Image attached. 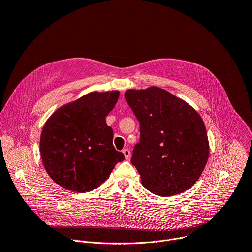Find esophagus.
I'll return each mask as SVG.
<instances>
[{
	"mask_svg": "<svg viewBox=\"0 0 252 252\" xmlns=\"http://www.w3.org/2000/svg\"><path fill=\"white\" fill-rule=\"evenodd\" d=\"M123 154L125 155V158L126 159H128L130 158V151L128 149H125L123 150Z\"/></svg>",
	"mask_w": 252,
	"mask_h": 252,
	"instance_id": "esophagus-1",
	"label": "esophagus"
}]
</instances>
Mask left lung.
Listing matches in <instances>:
<instances>
[{
    "label": "left lung",
    "mask_w": 252,
    "mask_h": 252,
    "mask_svg": "<svg viewBox=\"0 0 252 252\" xmlns=\"http://www.w3.org/2000/svg\"><path fill=\"white\" fill-rule=\"evenodd\" d=\"M125 97L139 122L140 137L131 164L140 174L142 186L159 196L190 189L209 154L200 116L185 100L157 87L128 90Z\"/></svg>",
    "instance_id": "left-lung-1"
}]
</instances>
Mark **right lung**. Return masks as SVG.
Wrapping results in <instances>:
<instances>
[{
    "label": "right lung",
    "mask_w": 252,
    "mask_h": 252,
    "mask_svg": "<svg viewBox=\"0 0 252 252\" xmlns=\"http://www.w3.org/2000/svg\"><path fill=\"white\" fill-rule=\"evenodd\" d=\"M119 95L118 91L90 93L63 105L46 122L40 152L56 184L71 191L94 190L125 159L114 148V132L105 123Z\"/></svg>",
    "instance_id": "right-lung-1"
}]
</instances>
